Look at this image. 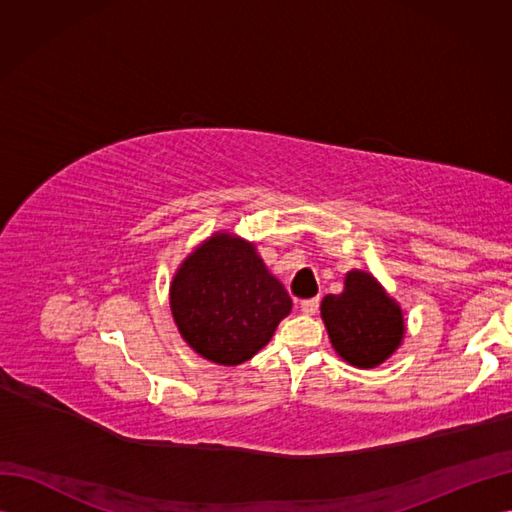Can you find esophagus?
<instances>
[{
    "instance_id": "esophagus-1",
    "label": "esophagus",
    "mask_w": 512,
    "mask_h": 512,
    "mask_svg": "<svg viewBox=\"0 0 512 512\" xmlns=\"http://www.w3.org/2000/svg\"><path fill=\"white\" fill-rule=\"evenodd\" d=\"M318 305H320V299H318V297L303 299V301H301V312H305V314H316Z\"/></svg>"
}]
</instances>
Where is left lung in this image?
<instances>
[{
    "instance_id": "left-lung-1",
    "label": "left lung",
    "mask_w": 512,
    "mask_h": 512,
    "mask_svg": "<svg viewBox=\"0 0 512 512\" xmlns=\"http://www.w3.org/2000/svg\"><path fill=\"white\" fill-rule=\"evenodd\" d=\"M320 312L333 348L356 367L367 369L386 361L404 337L401 309L363 271H350L344 292L327 294Z\"/></svg>"
}]
</instances>
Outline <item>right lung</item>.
Returning a JSON list of instances; mask_svg holds the SVG:
<instances>
[{"instance_id": "obj_1", "label": "right lung", "mask_w": 512, "mask_h": 512, "mask_svg": "<svg viewBox=\"0 0 512 512\" xmlns=\"http://www.w3.org/2000/svg\"><path fill=\"white\" fill-rule=\"evenodd\" d=\"M292 299L252 243L215 235L185 258L170 286L177 327L200 356L239 365L269 344Z\"/></svg>"}]
</instances>
